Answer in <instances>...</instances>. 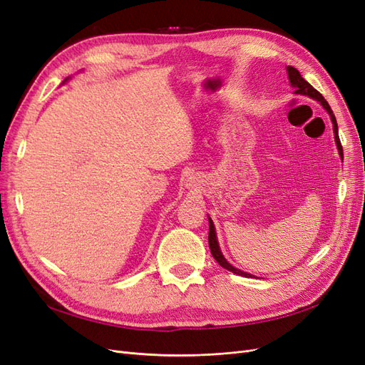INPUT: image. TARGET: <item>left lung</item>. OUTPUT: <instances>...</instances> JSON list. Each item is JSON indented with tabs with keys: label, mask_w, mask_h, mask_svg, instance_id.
<instances>
[{
	"label": "left lung",
	"mask_w": 365,
	"mask_h": 365,
	"mask_svg": "<svg viewBox=\"0 0 365 365\" xmlns=\"http://www.w3.org/2000/svg\"><path fill=\"white\" fill-rule=\"evenodd\" d=\"M286 71H288L289 82H291V86L295 90V91H294L295 94H302V96L311 97V98H314V101L319 102V105H322V106L326 109L327 114L330 115V120H332V125H334V135H335V143H336L338 152H339V155H342V146H341V141H339V137H338L336 118H335V115H334L332 109H330L329 103L326 102V98H324L322 94H319L311 83L306 82V81L303 79L302 74L298 73L297 68H294V67H286ZM208 227H210V230H208V245H210V251H212L215 260L220 264V267L228 269V271H231V272H235V274H237V275H244V277H254L252 274L240 271V269L235 268L233 264L227 262V259L224 257L222 251H220V248H219V242H217V236H216V228H215L213 220H212V217H210V216H208Z\"/></svg>",
	"instance_id": "8db88e82"
}]
</instances>
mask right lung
<instances>
[{"label":"right lung","mask_w":365,"mask_h":365,"mask_svg":"<svg viewBox=\"0 0 365 365\" xmlns=\"http://www.w3.org/2000/svg\"><path fill=\"white\" fill-rule=\"evenodd\" d=\"M67 81H68V77H67V79H65V81H63V82H67Z\"/></svg>","instance_id":"add662e5"}]
</instances>
